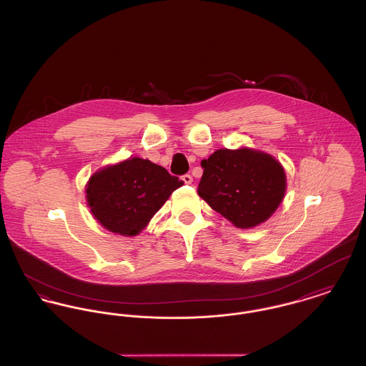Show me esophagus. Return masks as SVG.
I'll return each instance as SVG.
<instances>
[{"label":"esophagus","mask_w":366,"mask_h":366,"mask_svg":"<svg viewBox=\"0 0 366 366\" xmlns=\"http://www.w3.org/2000/svg\"><path fill=\"white\" fill-rule=\"evenodd\" d=\"M182 180L186 183V184H192V174H183L182 176Z\"/></svg>","instance_id":"1"}]
</instances>
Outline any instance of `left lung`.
Instances as JSON below:
<instances>
[{"label":"left lung","instance_id":"left-lung-1","mask_svg":"<svg viewBox=\"0 0 366 366\" xmlns=\"http://www.w3.org/2000/svg\"><path fill=\"white\" fill-rule=\"evenodd\" d=\"M201 167L198 195L238 229L266 222L285 195V171L267 153L220 149L202 159Z\"/></svg>","mask_w":366,"mask_h":366}]
</instances>
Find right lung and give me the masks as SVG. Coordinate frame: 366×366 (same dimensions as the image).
Masks as SVG:
<instances>
[{
    "label": "right lung",
    "mask_w": 366,
    "mask_h": 366,
    "mask_svg": "<svg viewBox=\"0 0 366 366\" xmlns=\"http://www.w3.org/2000/svg\"><path fill=\"white\" fill-rule=\"evenodd\" d=\"M180 186L183 182L165 168L134 157L92 174L86 184V202L104 229L132 237Z\"/></svg>",
    "instance_id": "right-lung-1"
}]
</instances>
